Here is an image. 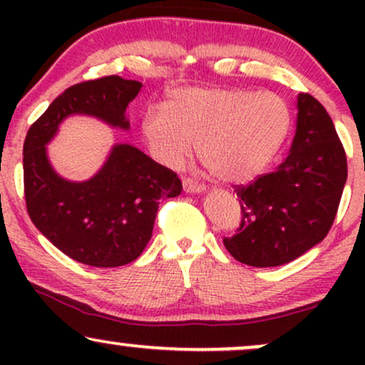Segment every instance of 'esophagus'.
Instances as JSON below:
<instances>
[{"label":"esophagus","instance_id":"34e87169","mask_svg":"<svg viewBox=\"0 0 365 365\" xmlns=\"http://www.w3.org/2000/svg\"><path fill=\"white\" fill-rule=\"evenodd\" d=\"M183 190H185L187 194H202L206 188H204L202 185H199V183L192 182L190 178H185L183 180Z\"/></svg>","mask_w":365,"mask_h":365}]
</instances>
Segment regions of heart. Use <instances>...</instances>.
Returning <instances> with one entry per match:
<instances>
[{"mask_svg": "<svg viewBox=\"0 0 365 365\" xmlns=\"http://www.w3.org/2000/svg\"><path fill=\"white\" fill-rule=\"evenodd\" d=\"M166 108H150L142 118L150 154L180 170L197 142L199 158L221 182L261 175L292 125L290 108L273 92L194 87L175 92Z\"/></svg>", "mask_w": 365, "mask_h": 365, "instance_id": "heart-1", "label": "heart"}]
</instances>
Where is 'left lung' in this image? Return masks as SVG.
Masks as SVG:
<instances>
[{
	"label": "left lung",
	"mask_w": 365,
	"mask_h": 365,
	"mask_svg": "<svg viewBox=\"0 0 365 365\" xmlns=\"http://www.w3.org/2000/svg\"><path fill=\"white\" fill-rule=\"evenodd\" d=\"M297 128L290 154L273 173L237 187L238 233L223 244L237 261L282 266L328 235L346 182V156L333 120L311 94L297 96Z\"/></svg>",
	"instance_id": "8db88e82"
}]
</instances>
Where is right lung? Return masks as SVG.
Here are the masks:
<instances>
[{
    "mask_svg": "<svg viewBox=\"0 0 365 365\" xmlns=\"http://www.w3.org/2000/svg\"><path fill=\"white\" fill-rule=\"evenodd\" d=\"M140 87V82L118 75L68 87L25 137L29 216L56 249L87 266L118 267L135 261L153 237L159 200L180 195L182 182L177 173L130 144H115L94 177L72 182L56 173L46 145L73 115L128 130L127 108Z\"/></svg>",
    "mask_w": 365,
    "mask_h": 365,
    "instance_id": "add662e5",
    "label": "right lung"
}]
</instances>
